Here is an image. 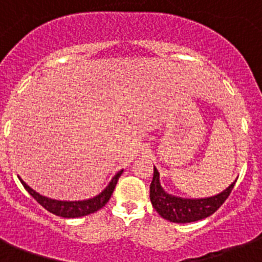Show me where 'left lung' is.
Segmentation results:
<instances>
[{"label": "left lung", "mask_w": 262, "mask_h": 262, "mask_svg": "<svg viewBox=\"0 0 262 262\" xmlns=\"http://www.w3.org/2000/svg\"><path fill=\"white\" fill-rule=\"evenodd\" d=\"M237 179L221 191L211 196L205 198H183L167 193L161 185L159 171L154 166V177L150 185V201L157 213L162 218L175 224H187L195 222L209 217L217 211L224 204L229 194L232 193Z\"/></svg>", "instance_id": "1"}]
</instances>
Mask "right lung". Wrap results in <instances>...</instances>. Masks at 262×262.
Returning <instances> with one entry per match:
<instances>
[{"label":"right lung","mask_w":262,"mask_h":262,"mask_svg":"<svg viewBox=\"0 0 262 262\" xmlns=\"http://www.w3.org/2000/svg\"><path fill=\"white\" fill-rule=\"evenodd\" d=\"M123 174V170L116 172L112 179L110 181L107 186L101 193H99L97 195L92 196V198H87V200L81 201H60V200H53V198H49V196H45L42 194L37 193L36 190H33L30 186H28L27 183L24 182L21 177H18L19 182L23 183V186L25 187L28 193L33 196L34 200L37 201L41 206L47 209L49 213L58 215V217L62 218H79L84 217V215H88V214H92L95 211L100 210L101 207L107 204L110 198H111L112 193H114V189H115L116 183H118L119 177Z\"/></svg>","instance_id":"1"}]
</instances>
